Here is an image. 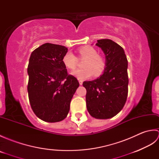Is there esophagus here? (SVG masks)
<instances>
[{"label": "esophagus", "instance_id": "1", "mask_svg": "<svg viewBox=\"0 0 159 159\" xmlns=\"http://www.w3.org/2000/svg\"><path fill=\"white\" fill-rule=\"evenodd\" d=\"M79 84H80V85H83V80H79Z\"/></svg>", "mask_w": 159, "mask_h": 159}]
</instances>
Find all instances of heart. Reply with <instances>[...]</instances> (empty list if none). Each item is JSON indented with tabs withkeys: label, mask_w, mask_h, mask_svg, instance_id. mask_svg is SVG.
Returning <instances> with one entry per match:
<instances>
[{
	"label": "heart",
	"mask_w": 159,
	"mask_h": 159,
	"mask_svg": "<svg viewBox=\"0 0 159 159\" xmlns=\"http://www.w3.org/2000/svg\"><path fill=\"white\" fill-rule=\"evenodd\" d=\"M79 59L84 61L83 69L74 71L72 74L77 79L84 80L89 79L93 74L96 76L101 75L106 67V62L102 57L98 55L97 50L92 46H85L78 50ZM79 59L72 52H67L63 57V62L66 67L74 70L79 64Z\"/></svg>",
	"instance_id": "1"
}]
</instances>
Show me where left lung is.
<instances>
[{"instance_id": "8db88e82", "label": "left lung", "mask_w": 159, "mask_h": 159, "mask_svg": "<svg viewBox=\"0 0 159 159\" xmlns=\"http://www.w3.org/2000/svg\"><path fill=\"white\" fill-rule=\"evenodd\" d=\"M96 46L105 55L106 67L102 75L92 81H84L87 90V109L97 119L113 117L123 109L128 96V60L119 44L109 39L98 40Z\"/></svg>"}]
</instances>
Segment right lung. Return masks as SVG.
<instances>
[{
  "label": "right lung",
  "instance_id": "1",
  "mask_svg": "<svg viewBox=\"0 0 159 159\" xmlns=\"http://www.w3.org/2000/svg\"><path fill=\"white\" fill-rule=\"evenodd\" d=\"M66 46L46 43L33 50L27 72L29 99L33 112L47 122L65 119L79 83L68 74L63 57Z\"/></svg>",
  "mask_w": 159,
  "mask_h": 159
}]
</instances>
